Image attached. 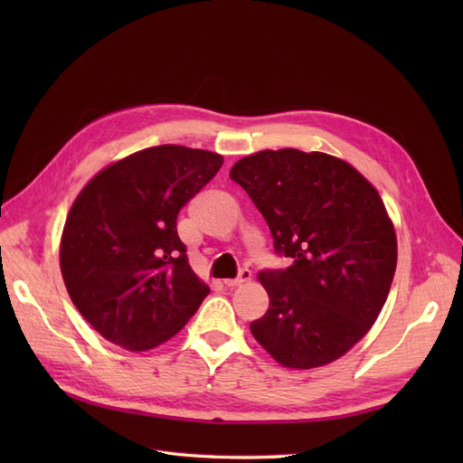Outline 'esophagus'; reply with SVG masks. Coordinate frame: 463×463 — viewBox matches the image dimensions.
Wrapping results in <instances>:
<instances>
[{
    "label": "esophagus",
    "mask_w": 463,
    "mask_h": 463,
    "mask_svg": "<svg viewBox=\"0 0 463 463\" xmlns=\"http://www.w3.org/2000/svg\"><path fill=\"white\" fill-rule=\"evenodd\" d=\"M249 279H250V270L243 269L237 278H233V279H223V286H226V288H237V286H241V284L249 282Z\"/></svg>",
    "instance_id": "34e87169"
}]
</instances>
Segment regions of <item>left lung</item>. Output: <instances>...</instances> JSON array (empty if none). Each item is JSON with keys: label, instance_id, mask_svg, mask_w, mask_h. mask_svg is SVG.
Wrapping results in <instances>:
<instances>
[{"label": "left lung", "instance_id": "obj_1", "mask_svg": "<svg viewBox=\"0 0 463 463\" xmlns=\"http://www.w3.org/2000/svg\"><path fill=\"white\" fill-rule=\"evenodd\" d=\"M240 184L269 223L284 270H262L269 311L255 340L288 369L340 359L386 303L398 241L381 194L352 164L325 152L260 150L235 162Z\"/></svg>", "mask_w": 463, "mask_h": 463}]
</instances>
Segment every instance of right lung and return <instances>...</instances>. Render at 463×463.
Segmentation results:
<instances>
[{
    "instance_id": "1",
    "label": "right lung",
    "mask_w": 463,
    "mask_h": 463,
    "mask_svg": "<svg viewBox=\"0 0 463 463\" xmlns=\"http://www.w3.org/2000/svg\"><path fill=\"white\" fill-rule=\"evenodd\" d=\"M223 158L179 145L138 150L98 172L69 210L60 266L90 326L128 352L184 328L208 296L177 235V214Z\"/></svg>"
}]
</instances>
